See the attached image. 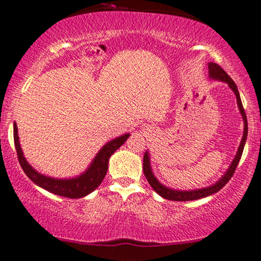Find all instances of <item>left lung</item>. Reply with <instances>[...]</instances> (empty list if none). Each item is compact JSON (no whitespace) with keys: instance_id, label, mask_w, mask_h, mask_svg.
Returning <instances> with one entry per match:
<instances>
[{"instance_id":"obj_1","label":"left lung","mask_w":261,"mask_h":261,"mask_svg":"<svg viewBox=\"0 0 261 261\" xmlns=\"http://www.w3.org/2000/svg\"><path fill=\"white\" fill-rule=\"evenodd\" d=\"M208 74L212 79H218V81L225 82V83L229 84V87L232 89V91L235 92L236 98H237V105H239L240 112H241V114H242V117H243V121H245V131H243L242 141H241V144L239 147V150H237L235 159H233L232 164L230 165L229 170L226 171V173L224 174L222 178H220V180H218V182H217L216 184H213V186L203 188V189H199V190H190V191H183L182 190V191H180V190H173V189H170V188L164 187L163 184H160L159 182H158V179L154 177L153 172H151L149 156H148V153L144 154V156H143V172H144V176H146L148 183L150 184V187L155 190V193L159 194V195L163 196L164 199H167V200H171V201H191V200H199V199H202V197L212 195V194L217 193V191H219L220 189H222V188L225 186V184L229 182L230 179H231L233 173H235L237 165H239V161L241 159V156H242L243 148H245V143H246V140H247V134H248V123H247L246 112H245V108H243V106H242V101H241L239 90H237L235 82H233L232 79L229 77V74H227L226 72L224 71L219 65L214 64V62H210V64H208Z\"/></svg>"}]
</instances>
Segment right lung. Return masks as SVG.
Returning a JSON list of instances; mask_svg holds the SVG:
<instances>
[{"label":"right lung","instance_id":"1","mask_svg":"<svg viewBox=\"0 0 261 261\" xmlns=\"http://www.w3.org/2000/svg\"><path fill=\"white\" fill-rule=\"evenodd\" d=\"M130 135H123V136L115 138V140L108 142L106 146L102 147V149L98 151L96 158H95L90 167L85 171L83 174L77 178H72V179H55V178H49L47 176L38 173L37 171L32 169L30 166L28 161L22 155V150L20 148L18 137V127L14 123V144L16 154H18V160L20 164L21 169L26 173L30 179L38 187L43 189L50 191L55 195L70 197V199H79L83 197L91 191H94L96 188L100 186L105 176H106L108 170V160H110L111 155L119 148L124 142L127 140Z\"/></svg>","mask_w":261,"mask_h":261}]
</instances>
